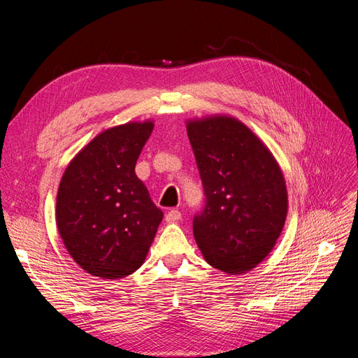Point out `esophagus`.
Here are the masks:
<instances>
[{
  "label": "esophagus",
  "mask_w": 358,
  "mask_h": 358,
  "mask_svg": "<svg viewBox=\"0 0 358 358\" xmlns=\"http://www.w3.org/2000/svg\"><path fill=\"white\" fill-rule=\"evenodd\" d=\"M181 219V213L178 210H169L166 215H165V220L168 223H173V222H177Z\"/></svg>",
  "instance_id": "34e87169"
}]
</instances>
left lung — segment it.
<instances>
[{
  "mask_svg": "<svg viewBox=\"0 0 358 358\" xmlns=\"http://www.w3.org/2000/svg\"><path fill=\"white\" fill-rule=\"evenodd\" d=\"M206 194L193 220L197 247L209 264L242 274L264 259L283 231L289 197L271 150L229 115L185 122Z\"/></svg>",
  "mask_w": 358,
  "mask_h": 358,
  "instance_id": "obj_1",
  "label": "left lung"
}]
</instances>
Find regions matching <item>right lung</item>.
Segmentation results:
<instances>
[{
	"label": "right lung",
	"mask_w": 358,
	"mask_h": 358,
	"mask_svg": "<svg viewBox=\"0 0 358 358\" xmlns=\"http://www.w3.org/2000/svg\"><path fill=\"white\" fill-rule=\"evenodd\" d=\"M154 120L113 126L68 164L56 196V227L69 255L91 275L122 278L148 255L164 217L135 165Z\"/></svg>",
	"instance_id": "add662e5"
}]
</instances>
